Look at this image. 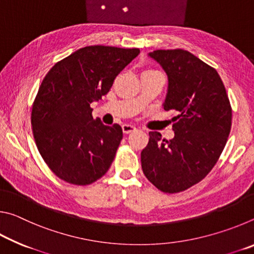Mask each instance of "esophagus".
Instances as JSON below:
<instances>
[{
  "mask_svg": "<svg viewBox=\"0 0 254 254\" xmlns=\"http://www.w3.org/2000/svg\"><path fill=\"white\" fill-rule=\"evenodd\" d=\"M122 130L124 133H131L135 130V127L132 126V124H123L122 126Z\"/></svg>",
  "mask_w": 254,
  "mask_h": 254,
  "instance_id": "34e87169",
  "label": "esophagus"
}]
</instances>
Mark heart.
I'll use <instances>...</instances> for the list:
<instances>
[{
  "label": "heart",
  "instance_id": "b5f03b06",
  "mask_svg": "<svg viewBox=\"0 0 254 254\" xmlns=\"http://www.w3.org/2000/svg\"><path fill=\"white\" fill-rule=\"evenodd\" d=\"M149 70H152V69H149Z\"/></svg>",
  "mask_w": 254,
  "mask_h": 254
}]
</instances>
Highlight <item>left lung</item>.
<instances>
[{"mask_svg":"<svg viewBox=\"0 0 254 254\" xmlns=\"http://www.w3.org/2000/svg\"><path fill=\"white\" fill-rule=\"evenodd\" d=\"M149 56L168 76L163 109L173 110L175 136L149 132L141 152L145 177L159 190L184 191L203 180L224 149L232 126V107L220 75L183 49L154 50Z\"/></svg>","mask_w":254,"mask_h":254,"instance_id":"left-lung-1","label":"left lung"}]
</instances>
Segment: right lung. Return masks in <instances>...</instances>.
Segmentation results:
<instances>
[{
  "instance_id": "1",
  "label": "right lung",
  "mask_w": 254,
  "mask_h": 254,
  "mask_svg": "<svg viewBox=\"0 0 254 254\" xmlns=\"http://www.w3.org/2000/svg\"><path fill=\"white\" fill-rule=\"evenodd\" d=\"M137 48L88 46L48 71L32 104L33 137L42 159L64 182L86 186L103 177L123 137L119 124L94 120L91 103L101 100L137 55Z\"/></svg>"
}]
</instances>
